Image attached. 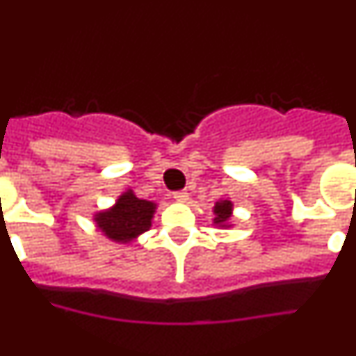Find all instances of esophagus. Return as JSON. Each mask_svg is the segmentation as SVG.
Listing matches in <instances>:
<instances>
[{
  "label": "esophagus",
  "instance_id": "34e87169",
  "mask_svg": "<svg viewBox=\"0 0 356 356\" xmlns=\"http://www.w3.org/2000/svg\"><path fill=\"white\" fill-rule=\"evenodd\" d=\"M175 200L180 201V203H187L188 193H187V191H178V193H175Z\"/></svg>",
  "mask_w": 356,
  "mask_h": 356
}]
</instances>
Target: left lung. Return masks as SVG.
Instances as JSON below:
<instances>
[{
	"mask_svg": "<svg viewBox=\"0 0 356 356\" xmlns=\"http://www.w3.org/2000/svg\"><path fill=\"white\" fill-rule=\"evenodd\" d=\"M232 213L234 203L229 200H219L213 207V226L217 228H232Z\"/></svg>",
	"mask_w": 356,
	"mask_h": 356,
	"instance_id": "obj_1",
	"label": "left lung"
}]
</instances>
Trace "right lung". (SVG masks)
<instances>
[{
	"label": "right lung",
	"instance_id": "right-lung-1",
	"mask_svg": "<svg viewBox=\"0 0 356 356\" xmlns=\"http://www.w3.org/2000/svg\"><path fill=\"white\" fill-rule=\"evenodd\" d=\"M155 212L156 203L139 200L134 191L128 188L110 209L94 213V222L106 238L128 244L151 228Z\"/></svg>",
	"mask_w": 356,
	"mask_h": 356
}]
</instances>
